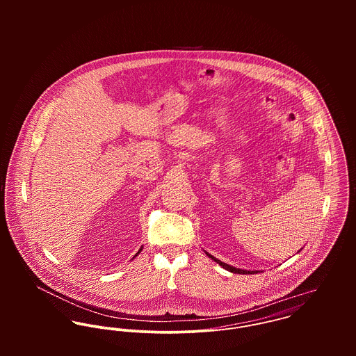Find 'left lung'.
I'll return each mask as SVG.
<instances>
[{
  "instance_id": "8db88e82",
  "label": "left lung",
  "mask_w": 356,
  "mask_h": 356,
  "mask_svg": "<svg viewBox=\"0 0 356 356\" xmlns=\"http://www.w3.org/2000/svg\"><path fill=\"white\" fill-rule=\"evenodd\" d=\"M205 254H208V257H211L213 261H216L219 266H222L225 270H227V271H230V273H237V274H254V273H257V270L248 271V270H243V268H236V267H233V266H230V264H226V263L218 260L216 257H213L212 254H209L208 252H205Z\"/></svg>"
}]
</instances>
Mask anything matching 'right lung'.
Wrapping results in <instances>:
<instances>
[{
  "label": "right lung",
  "mask_w": 356,
  "mask_h": 356,
  "mask_svg": "<svg viewBox=\"0 0 356 356\" xmlns=\"http://www.w3.org/2000/svg\"><path fill=\"white\" fill-rule=\"evenodd\" d=\"M141 251H143V248H141V250H140V251H138V254H140V252H141ZM137 254H136V256H137Z\"/></svg>",
  "instance_id": "1"
}]
</instances>
